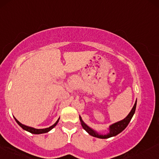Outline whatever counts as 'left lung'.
Returning a JSON list of instances; mask_svg holds the SVG:
<instances>
[{"label": "left lung", "instance_id": "1", "mask_svg": "<svg viewBox=\"0 0 159 159\" xmlns=\"http://www.w3.org/2000/svg\"><path fill=\"white\" fill-rule=\"evenodd\" d=\"M136 104H137V100L135 101L134 106H133V107L132 108L131 111L129 112V113L128 114V116H127V117H126L125 118H124V119L121 120V121H119L116 122V123L111 124V125L108 128L109 132L107 133V134H101V133H98V132H97L96 130H95V129H92L91 127H89L87 124H86L84 122L81 116H79L80 121H81L82 127H83L84 129L89 135H92V136L95 137V138H98V139H109V138L116 136V135L119 134L120 133H121V132L127 127V125L129 124V121H131L132 118H133V115H134L135 112Z\"/></svg>", "mask_w": 159, "mask_h": 159}]
</instances>
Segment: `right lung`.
Instances as JSON below:
<instances>
[{"label":"right lung","mask_w":159,"mask_h":159,"mask_svg":"<svg viewBox=\"0 0 159 159\" xmlns=\"http://www.w3.org/2000/svg\"><path fill=\"white\" fill-rule=\"evenodd\" d=\"M14 118H15V121H16L17 123H18V125L20 126V127H21L22 129H24V130L30 132V133H32V134H42V133H48V132L50 131L52 129H53V128H54V127H55V126L57 125V124H58V121H59V118H59L57 120V121L55 122V123L54 124H53V125H52L51 127H49L45 128V129H35V128H34V127H28V126L24 125V124H22L21 123H20V122H19V121H18V120H17L16 118H15V117H14Z\"/></svg>","instance_id":"1"}]
</instances>
